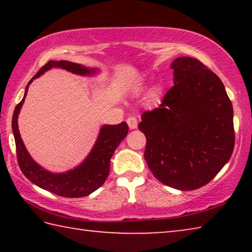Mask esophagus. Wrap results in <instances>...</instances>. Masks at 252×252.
<instances>
[{"label": "esophagus", "mask_w": 252, "mask_h": 252, "mask_svg": "<svg viewBox=\"0 0 252 252\" xmlns=\"http://www.w3.org/2000/svg\"><path fill=\"white\" fill-rule=\"evenodd\" d=\"M126 123H127V126H129L131 130L136 129V127H138V120H136V118H134V117L127 118Z\"/></svg>", "instance_id": "34e87169"}]
</instances>
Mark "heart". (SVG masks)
I'll return each instance as SVG.
<instances>
[{
  "label": "heart",
  "instance_id": "obj_1",
  "mask_svg": "<svg viewBox=\"0 0 252 252\" xmlns=\"http://www.w3.org/2000/svg\"><path fill=\"white\" fill-rule=\"evenodd\" d=\"M140 91H141V88H140V87H138V88L135 89V92H140ZM158 94H159V91H158V89L157 88L152 89L151 93H150V95H151L152 99H156V97L158 96Z\"/></svg>",
  "mask_w": 252,
  "mask_h": 252
}]
</instances>
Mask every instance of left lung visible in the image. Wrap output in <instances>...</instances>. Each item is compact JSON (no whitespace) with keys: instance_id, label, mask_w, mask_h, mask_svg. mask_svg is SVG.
Listing matches in <instances>:
<instances>
[{"instance_id":"8db88e82","label":"left lung","mask_w":252,"mask_h":252,"mask_svg":"<svg viewBox=\"0 0 252 252\" xmlns=\"http://www.w3.org/2000/svg\"><path fill=\"white\" fill-rule=\"evenodd\" d=\"M173 87L142 114L144 159L158 180L178 190L207 185L231 158L233 109L219 76L189 57L171 63Z\"/></svg>"}]
</instances>
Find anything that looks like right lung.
Wrapping results in <instances>:
<instances>
[{
	"label": "right lung",
	"instance_id": "right-lung-1",
	"mask_svg": "<svg viewBox=\"0 0 252 252\" xmlns=\"http://www.w3.org/2000/svg\"><path fill=\"white\" fill-rule=\"evenodd\" d=\"M52 67H60L66 70L73 74L92 76L99 73V70L94 67H88L78 63L70 61H49L46 64L41 67L40 71L30 80L22 101L16 105L12 119V130H13L16 155L21 170L30 181L42 189L48 190L61 197L66 198H81L91 194L96 189L103 185L110 172V161L114 151L119 144L123 141L127 134L129 126L126 122H121L117 126L104 125L101 126L99 135H97L94 146L87 158L75 168L66 172H51L49 170L33 160L29 151L25 148L23 140L21 138L18 118L21 108L24 103L25 96L29 90V85L33 82L34 79L39 78L44 72L49 71Z\"/></svg>",
	"mask_w": 252,
	"mask_h": 252
}]
</instances>
